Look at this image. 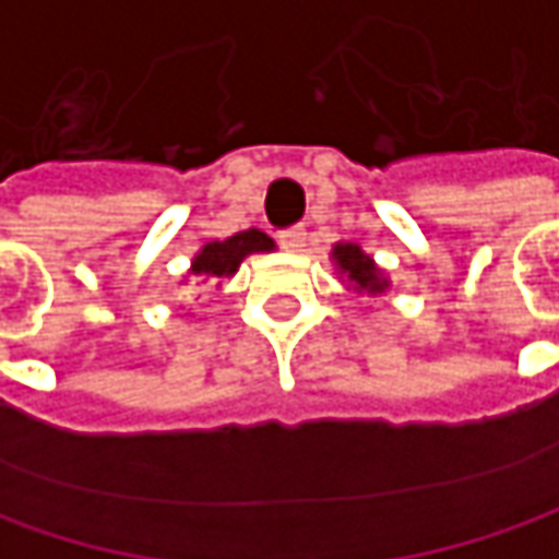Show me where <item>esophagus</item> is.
<instances>
[{
	"mask_svg": "<svg viewBox=\"0 0 559 559\" xmlns=\"http://www.w3.org/2000/svg\"><path fill=\"white\" fill-rule=\"evenodd\" d=\"M281 247L284 250H290V253H300L306 247V228L304 225H294V228H287V231H281Z\"/></svg>",
	"mask_w": 559,
	"mask_h": 559,
	"instance_id": "34e87169",
	"label": "esophagus"
}]
</instances>
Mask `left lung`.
I'll list each match as a JSON object with an SVG mask.
<instances>
[{
  "label": "left lung",
  "instance_id": "1",
  "mask_svg": "<svg viewBox=\"0 0 559 559\" xmlns=\"http://www.w3.org/2000/svg\"><path fill=\"white\" fill-rule=\"evenodd\" d=\"M331 259L337 265V275L347 278V284L356 294L376 297V294H384L391 287L388 278H384V272L376 265V259L369 253H362V247H356V243H334Z\"/></svg>",
  "mask_w": 559,
  "mask_h": 559
}]
</instances>
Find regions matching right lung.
<instances>
[{"label":"right lung","mask_w":559,"mask_h":559,"mask_svg":"<svg viewBox=\"0 0 559 559\" xmlns=\"http://www.w3.org/2000/svg\"><path fill=\"white\" fill-rule=\"evenodd\" d=\"M272 250H275V240H272L269 234L259 231V228L237 231L231 234L228 240H212V243H206L200 253L193 255V262H190V275H197V278H203V281L231 278L247 255L272 253Z\"/></svg>","instance_id":"obj_1"}]
</instances>
